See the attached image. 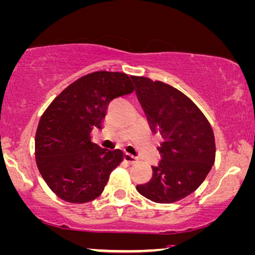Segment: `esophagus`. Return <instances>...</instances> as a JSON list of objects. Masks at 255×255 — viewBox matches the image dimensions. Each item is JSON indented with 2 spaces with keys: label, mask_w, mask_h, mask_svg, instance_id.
I'll list each match as a JSON object with an SVG mask.
<instances>
[{
  "label": "esophagus",
  "mask_w": 255,
  "mask_h": 255,
  "mask_svg": "<svg viewBox=\"0 0 255 255\" xmlns=\"http://www.w3.org/2000/svg\"><path fill=\"white\" fill-rule=\"evenodd\" d=\"M124 159L125 161H127L128 163H130V164H132V163H134V162H137V157L136 156H133L132 153H130V152H125V155H124Z\"/></svg>",
  "instance_id": "obj_1"
}]
</instances>
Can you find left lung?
Instances as JSON below:
<instances>
[{"label": "left lung", "instance_id": "obj_1", "mask_svg": "<svg viewBox=\"0 0 255 255\" xmlns=\"http://www.w3.org/2000/svg\"><path fill=\"white\" fill-rule=\"evenodd\" d=\"M150 128L161 133L162 159L152 177L137 190L157 203H171L194 193L215 162V137L209 122L191 100L170 85L132 77Z\"/></svg>", "mask_w": 255, "mask_h": 255}]
</instances>
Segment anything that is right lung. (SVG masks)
Instances as JSON below:
<instances>
[{
	"instance_id": "1",
	"label": "right lung",
	"mask_w": 255,
	"mask_h": 255,
	"mask_svg": "<svg viewBox=\"0 0 255 255\" xmlns=\"http://www.w3.org/2000/svg\"><path fill=\"white\" fill-rule=\"evenodd\" d=\"M132 77L99 71L66 87L41 117L35 134L39 171L62 200L86 203L99 196L124 151L92 142L93 128H103L109 104L132 93Z\"/></svg>"
}]
</instances>
